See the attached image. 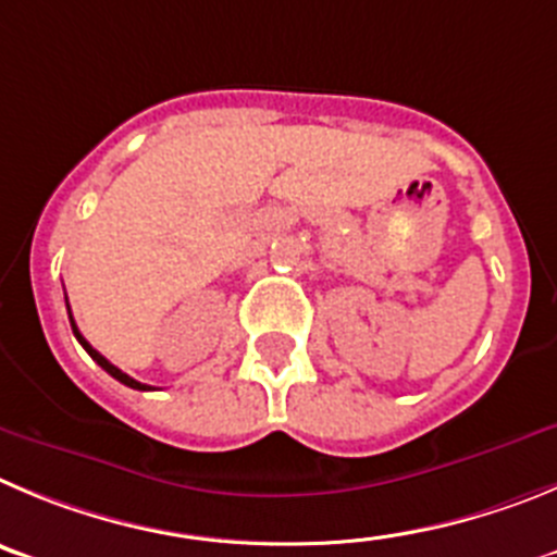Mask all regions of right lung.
<instances>
[{
    "label": "right lung",
    "mask_w": 557,
    "mask_h": 557,
    "mask_svg": "<svg viewBox=\"0 0 557 557\" xmlns=\"http://www.w3.org/2000/svg\"><path fill=\"white\" fill-rule=\"evenodd\" d=\"M69 322H72V330H74V335H77V341H79V344H83V349H85V352L91 355V358H94V360H97V363H99V366H102V369H104V372H108V374H110V377H116V380H119V383L129 385V388H138V391H147V388H149V385L138 383V380H133V377H129V374H124V372H122V369H119V366H113V363H110V360H108V358H104V355H99V352H97V349H94V347H91V344H88V341H85V338H83V333H79V330H77V324H74V319H72V310H69Z\"/></svg>",
    "instance_id": "1"
}]
</instances>
